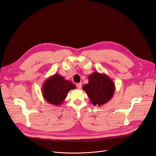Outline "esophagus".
Here are the masks:
<instances>
[{"instance_id": "esophagus-1", "label": "esophagus", "mask_w": 156, "mask_h": 156, "mask_svg": "<svg viewBox=\"0 0 156 156\" xmlns=\"http://www.w3.org/2000/svg\"><path fill=\"white\" fill-rule=\"evenodd\" d=\"M81 86H82V85H81V83H77L76 84V87L78 88H81Z\"/></svg>"}]
</instances>
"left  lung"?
Returning <instances> with one entry per match:
<instances>
[{"mask_svg":"<svg viewBox=\"0 0 156 156\" xmlns=\"http://www.w3.org/2000/svg\"><path fill=\"white\" fill-rule=\"evenodd\" d=\"M82 89L94 105L101 106L113 97L116 87L112 79L105 73L94 72L88 76V83Z\"/></svg>","mask_w":156,"mask_h":156,"instance_id":"8db88e82","label":"left lung"}]
</instances>
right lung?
<instances>
[{"label": "right lung", "mask_w": 156, "mask_h": 156, "mask_svg": "<svg viewBox=\"0 0 156 156\" xmlns=\"http://www.w3.org/2000/svg\"><path fill=\"white\" fill-rule=\"evenodd\" d=\"M75 88V85L70 81L65 80L59 74L55 73L44 81L42 93L48 103L57 106L61 105L68 92Z\"/></svg>", "instance_id": "1"}]
</instances>
